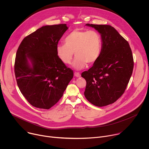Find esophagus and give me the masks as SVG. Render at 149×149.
<instances>
[{
	"instance_id": "1",
	"label": "esophagus",
	"mask_w": 149,
	"mask_h": 149,
	"mask_svg": "<svg viewBox=\"0 0 149 149\" xmlns=\"http://www.w3.org/2000/svg\"><path fill=\"white\" fill-rule=\"evenodd\" d=\"M74 76H75V77H76L79 78V77H81V74H80L79 72H74Z\"/></svg>"
}]
</instances>
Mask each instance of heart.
<instances>
[{"instance_id":"b5f03b06","label":"heart","mask_w":149,"mask_h":149,"mask_svg":"<svg viewBox=\"0 0 149 149\" xmlns=\"http://www.w3.org/2000/svg\"><path fill=\"white\" fill-rule=\"evenodd\" d=\"M64 45L56 48L59 59L65 65L71 63L73 55L76 56L72 67L76 70L86 67L87 63L91 65L99 58L102 48L100 34L95 31L75 29L63 40Z\"/></svg>"}]
</instances>
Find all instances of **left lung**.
Wrapping results in <instances>:
<instances>
[{"label": "left lung", "mask_w": 149, "mask_h": 149, "mask_svg": "<svg viewBox=\"0 0 149 149\" xmlns=\"http://www.w3.org/2000/svg\"><path fill=\"white\" fill-rule=\"evenodd\" d=\"M101 35V55L81 74L87 82L84 95L97 107L114 103L124 93L133 73L134 61L127 42L110 25L87 24Z\"/></svg>", "instance_id": "8db88e82"}]
</instances>
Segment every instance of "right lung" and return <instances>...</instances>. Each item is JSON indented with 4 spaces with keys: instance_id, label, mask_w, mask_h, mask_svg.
I'll use <instances>...</instances> for the list:
<instances>
[{
    "instance_id": "obj_1",
    "label": "right lung",
    "mask_w": 149,
    "mask_h": 149,
    "mask_svg": "<svg viewBox=\"0 0 149 149\" xmlns=\"http://www.w3.org/2000/svg\"><path fill=\"white\" fill-rule=\"evenodd\" d=\"M68 28L66 24L42 26L26 36L17 49L14 66L17 86L35 107L51 108L73 78V71L56 52L58 42Z\"/></svg>"
}]
</instances>
